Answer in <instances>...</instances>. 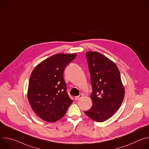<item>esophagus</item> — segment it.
I'll use <instances>...</instances> for the list:
<instances>
[{
  "mask_svg": "<svg viewBox=\"0 0 149 149\" xmlns=\"http://www.w3.org/2000/svg\"><path fill=\"white\" fill-rule=\"evenodd\" d=\"M82 96H83V95H82V94H80L78 96H77V97H75V100H77H77H79V99H81V98L82 97Z\"/></svg>",
  "mask_w": 149,
  "mask_h": 149,
  "instance_id": "esophagus-1",
  "label": "esophagus"
}]
</instances>
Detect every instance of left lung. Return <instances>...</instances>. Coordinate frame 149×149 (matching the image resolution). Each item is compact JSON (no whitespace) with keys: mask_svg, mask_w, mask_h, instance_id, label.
I'll return each instance as SVG.
<instances>
[{"mask_svg":"<svg viewBox=\"0 0 149 149\" xmlns=\"http://www.w3.org/2000/svg\"><path fill=\"white\" fill-rule=\"evenodd\" d=\"M91 77V108L84 111L92 120L102 122L118 110L124 97V88L119 70L108 58L97 52H87Z\"/></svg>","mask_w":149,"mask_h":149,"instance_id":"8db88e82","label":"left lung"}]
</instances>
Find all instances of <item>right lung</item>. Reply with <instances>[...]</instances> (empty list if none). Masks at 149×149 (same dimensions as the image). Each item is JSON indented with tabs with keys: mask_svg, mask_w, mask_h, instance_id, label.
Returning <instances> with one entry per match:
<instances>
[{
	"mask_svg": "<svg viewBox=\"0 0 149 149\" xmlns=\"http://www.w3.org/2000/svg\"><path fill=\"white\" fill-rule=\"evenodd\" d=\"M76 56V54H56L33 69L29 81L28 98L34 112L43 120L53 123L61 119L72 104L63 74Z\"/></svg>",
	"mask_w": 149,
	"mask_h": 149,
	"instance_id": "1",
	"label": "right lung"
}]
</instances>
